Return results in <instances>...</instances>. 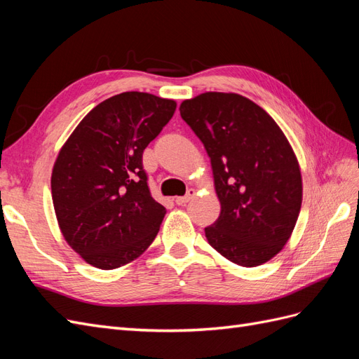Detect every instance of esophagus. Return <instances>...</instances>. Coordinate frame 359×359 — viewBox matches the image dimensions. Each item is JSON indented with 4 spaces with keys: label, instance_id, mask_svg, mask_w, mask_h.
<instances>
[{
    "label": "esophagus",
    "instance_id": "34e87169",
    "mask_svg": "<svg viewBox=\"0 0 359 359\" xmlns=\"http://www.w3.org/2000/svg\"><path fill=\"white\" fill-rule=\"evenodd\" d=\"M194 194H196V191H194L193 189H190V190H187L186 196H180V198H177V199H175V202H177V205H186L187 202H190V201L194 198Z\"/></svg>",
    "mask_w": 359,
    "mask_h": 359
}]
</instances>
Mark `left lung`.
<instances>
[{
    "instance_id": "8db88e82",
    "label": "left lung",
    "mask_w": 359,
    "mask_h": 359,
    "mask_svg": "<svg viewBox=\"0 0 359 359\" xmlns=\"http://www.w3.org/2000/svg\"><path fill=\"white\" fill-rule=\"evenodd\" d=\"M180 112L211 158L222 205L206 240L236 265L268 262L290 238L302 202L299 165L285 133L235 93H203L184 100Z\"/></svg>"
}]
</instances>
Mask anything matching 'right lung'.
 <instances>
[{
    "mask_svg": "<svg viewBox=\"0 0 359 359\" xmlns=\"http://www.w3.org/2000/svg\"><path fill=\"white\" fill-rule=\"evenodd\" d=\"M177 103L128 91L86 115L62 145L50 187L64 240L86 264L115 269L142 255L158 233L165 206L153 199L144 149Z\"/></svg>",
    "mask_w": 359,
    "mask_h": 359,
    "instance_id": "right-lung-1",
    "label": "right lung"
}]
</instances>
